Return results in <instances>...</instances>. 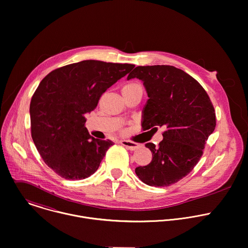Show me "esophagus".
<instances>
[{"label":"esophagus","mask_w":248,"mask_h":248,"mask_svg":"<svg viewBox=\"0 0 248 248\" xmlns=\"http://www.w3.org/2000/svg\"><path fill=\"white\" fill-rule=\"evenodd\" d=\"M121 144L124 145L125 148H127L130 151H135V150L140 148V145L138 143H135V142H132V141H128V140H122Z\"/></svg>","instance_id":"esophagus-1"}]
</instances>
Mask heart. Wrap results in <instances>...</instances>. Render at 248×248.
<instances>
[{
	"mask_svg": "<svg viewBox=\"0 0 248 248\" xmlns=\"http://www.w3.org/2000/svg\"><path fill=\"white\" fill-rule=\"evenodd\" d=\"M139 90H142V88L139 84H137V82H134V81H129V82H126V84L123 87L122 93H132V92L139 91Z\"/></svg>",
	"mask_w": 248,
	"mask_h": 248,
	"instance_id": "b5f03b06",
	"label": "heart"
}]
</instances>
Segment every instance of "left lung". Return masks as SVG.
I'll list each match as a JSON object with an SVG mask.
<instances>
[{
    "instance_id": "8db88e82",
    "label": "left lung",
    "mask_w": 248,
    "mask_h": 248,
    "mask_svg": "<svg viewBox=\"0 0 248 248\" xmlns=\"http://www.w3.org/2000/svg\"><path fill=\"white\" fill-rule=\"evenodd\" d=\"M133 78L143 80L149 97L142 129H164L158 146L145 145L152 161L135 173L149 186L168 187L188 175L201 159L216 126L215 110L200 82L174 66H137L127 79Z\"/></svg>"
}]
</instances>
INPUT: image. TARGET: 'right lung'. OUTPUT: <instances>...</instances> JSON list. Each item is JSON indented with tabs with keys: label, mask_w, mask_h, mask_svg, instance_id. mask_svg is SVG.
I'll use <instances>...</instances> for the list:
<instances>
[{
	"label": "right lung",
	"mask_w": 248,
	"mask_h": 248,
	"mask_svg": "<svg viewBox=\"0 0 248 248\" xmlns=\"http://www.w3.org/2000/svg\"><path fill=\"white\" fill-rule=\"evenodd\" d=\"M133 68L127 63L84 60L57 68L42 79L30 103L31 135L42 158L56 174L81 180L97 170L114 144L91 136L85 115Z\"/></svg>",
	"instance_id": "right-lung-1"
}]
</instances>
